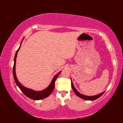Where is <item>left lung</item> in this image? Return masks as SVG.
Here are the masks:
<instances>
[{
    "mask_svg": "<svg viewBox=\"0 0 123 123\" xmlns=\"http://www.w3.org/2000/svg\"><path fill=\"white\" fill-rule=\"evenodd\" d=\"M71 87H72V89L74 90V91L75 93L76 94V95L78 97H79L82 98L83 99H85V100H96V99H97V98L100 97L103 95V93L105 92V91H104V92H101V93H99V94H98V95H95V96H88L84 95H83V94L80 93L79 92H78V91L76 90V89H75V87H74V84H73V82H72V80H71Z\"/></svg>",
    "mask_w": 123,
    "mask_h": 123,
    "instance_id": "8db88e82",
    "label": "left lung"
}]
</instances>
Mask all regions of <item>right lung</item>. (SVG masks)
<instances>
[{
	"instance_id": "add662e5",
	"label": "right lung",
	"mask_w": 123,
	"mask_h": 123,
	"mask_svg": "<svg viewBox=\"0 0 123 123\" xmlns=\"http://www.w3.org/2000/svg\"><path fill=\"white\" fill-rule=\"evenodd\" d=\"M24 40V38L23 39L21 43L22 42V41ZM20 46H21V44H20L19 48H18V49L17 50L16 52L15 57H14V66H13V75H14V78L15 80V81L16 83L17 86H18L19 88L20 89L22 92L24 93V95L27 96V97L30 98L32 99H33V100H41V99H43L44 98H45L47 97H48L50 94L52 92L53 89H54L55 87V80L57 79V77L59 76V74L61 72V71L59 72L58 74H57L56 75H55V76L53 77V79H52L51 82L50 83V84L49 85L48 87L45 88V89H44L43 90L41 91H35L31 89L27 88L26 87H24V86H23L21 83H20L17 78L16 75V71H15V67H16V57L17 55V53L19 49H20Z\"/></svg>"
}]
</instances>
